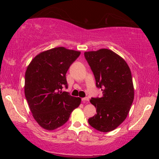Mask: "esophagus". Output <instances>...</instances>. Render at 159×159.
Listing matches in <instances>:
<instances>
[{
    "label": "esophagus",
    "instance_id": "esophagus-1",
    "mask_svg": "<svg viewBox=\"0 0 159 159\" xmlns=\"http://www.w3.org/2000/svg\"><path fill=\"white\" fill-rule=\"evenodd\" d=\"M82 101L83 102H88L89 101V98H82Z\"/></svg>",
    "mask_w": 159,
    "mask_h": 159
}]
</instances>
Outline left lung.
Wrapping results in <instances>:
<instances>
[{"instance_id":"1","label":"left lung","mask_w":159,"mask_h":159,"mask_svg":"<svg viewBox=\"0 0 159 159\" xmlns=\"http://www.w3.org/2000/svg\"><path fill=\"white\" fill-rule=\"evenodd\" d=\"M93 72L102 98H91L97 114L88 123L100 132L114 130L127 117L134 99L130 69L123 59L112 50L99 49L84 52Z\"/></svg>"}]
</instances>
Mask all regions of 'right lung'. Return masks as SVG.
Instances as JSON below:
<instances>
[{
  "instance_id": "1",
  "label": "right lung",
  "mask_w": 159,
  "mask_h": 159,
  "mask_svg": "<svg viewBox=\"0 0 159 159\" xmlns=\"http://www.w3.org/2000/svg\"><path fill=\"white\" fill-rule=\"evenodd\" d=\"M80 52L64 47L55 48L37 55L25 73V93L33 117L48 130L63 125L81 99L62 92L67 88L66 74Z\"/></svg>"
}]
</instances>
